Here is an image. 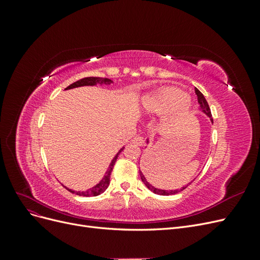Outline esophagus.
<instances>
[{
  "label": "esophagus",
  "mask_w": 260,
  "mask_h": 260,
  "mask_svg": "<svg viewBox=\"0 0 260 260\" xmlns=\"http://www.w3.org/2000/svg\"><path fill=\"white\" fill-rule=\"evenodd\" d=\"M132 143H135V144H137V145L142 146V145L144 144V140H143L142 137H136L135 139L132 140Z\"/></svg>",
  "instance_id": "esophagus-1"
}]
</instances>
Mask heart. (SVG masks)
<instances>
[{
	"label": "heart",
	"instance_id": "b5f03b06",
	"mask_svg": "<svg viewBox=\"0 0 260 260\" xmlns=\"http://www.w3.org/2000/svg\"><path fill=\"white\" fill-rule=\"evenodd\" d=\"M190 106L188 99L184 93L172 86H162L143 96L141 109L147 114H157L165 111H171L179 114L185 112Z\"/></svg>",
	"mask_w": 260,
	"mask_h": 260
}]
</instances>
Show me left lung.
I'll return each mask as SVG.
<instances>
[{
    "label": "left lung",
    "mask_w": 260,
    "mask_h": 260,
    "mask_svg": "<svg viewBox=\"0 0 260 260\" xmlns=\"http://www.w3.org/2000/svg\"><path fill=\"white\" fill-rule=\"evenodd\" d=\"M195 93H196V95H198V101H199V103H200V107H201V109H202V112H203L204 114H206V115L210 118V120H211V122H212L211 112H210V108H209V105H208V103H207L206 99L204 98L202 92H201L199 89L195 88ZM147 142H148V140H147ZM140 177H141V179H142L143 183L147 186L148 190H151L153 193L158 194V195H174V194H177V193H179V192H181V191H183L184 188H186V187H187L188 185H190V184L193 182V181L195 180V179H193V181H191L190 183L186 184V185L183 186V187H181V188H177V190H161V188L155 187V186H153L151 183H149L148 181L146 180V178L144 177V175L142 174V171H141V170H140Z\"/></svg>",
    "instance_id": "obj_1"
}]
</instances>
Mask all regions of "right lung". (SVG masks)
Listing matches in <instances>:
<instances>
[{
	"instance_id": "obj_1",
	"label": "right lung",
	"mask_w": 260,
	"mask_h": 260,
	"mask_svg": "<svg viewBox=\"0 0 260 260\" xmlns=\"http://www.w3.org/2000/svg\"><path fill=\"white\" fill-rule=\"evenodd\" d=\"M98 83H100V84H103V83L104 84H111V83H113V81L111 79H107V78L86 77V78H83V79H80V80L74 82L73 84L68 85L65 90H70V89H74V88H78V86H84V85H95ZM123 148L124 147L120 148V151L116 154V156L114 157L113 160L111 161V164H109V167L107 168V171L105 172L104 178L102 179L96 185H94L91 188H88V190H86V191H78V192L70 190V188H68L66 186L65 187L67 188L69 192L76 193L77 195H79V196H86V198H90V196H98V195L102 194L103 192H105V190L109 185V181H111V174H112V171H113L114 165H115V162H116V160L118 158V155H119L123 151Z\"/></svg>"
}]
</instances>
